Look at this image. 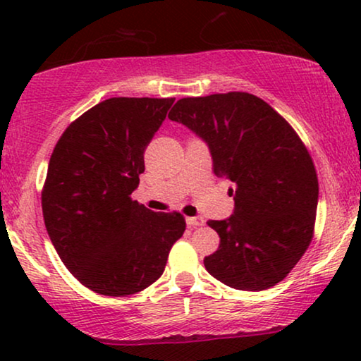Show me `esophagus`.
<instances>
[{"instance_id": "esophagus-1", "label": "esophagus", "mask_w": 361, "mask_h": 361, "mask_svg": "<svg viewBox=\"0 0 361 361\" xmlns=\"http://www.w3.org/2000/svg\"><path fill=\"white\" fill-rule=\"evenodd\" d=\"M185 221H187V225L192 226V228H195V226L205 225V220L202 219V216H187Z\"/></svg>"}]
</instances>
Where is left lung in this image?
I'll return each mask as SVG.
<instances>
[{
  "label": "left lung",
  "instance_id": "left-lung-1",
  "mask_svg": "<svg viewBox=\"0 0 361 361\" xmlns=\"http://www.w3.org/2000/svg\"><path fill=\"white\" fill-rule=\"evenodd\" d=\"M169 120L200 136L215 176L233 182V215L209 221L220 246L205 256V269L233 289L273 288L314 236L319 180L307 147L278 111L246 92L180 98Z\"/></svg>",
  "mask_w": 361,
  "mask_h": 361
}]
</instances>
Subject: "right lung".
I'll list each match as a JSON object with an SVG mask.
<instances>
[{
  "label": "right lung",
  "instance_id": "add662e5",
  "mask_svg": "<svg viewBox=\"0 0 361 361\" xmlns=\"http://www.w3.org/2000/svg\"><path fill=\"white\" fill-rule=\"evenodd\" d=\"M172 103L108 98L72 121L54 147L41 197L44 224L62 263L98 294L146 289L184 235L179 212L157 214L131 199L146 146Z\"/></svg>",
  "mask_w": 361,
  "mask_h": 361
}]
</instances>
